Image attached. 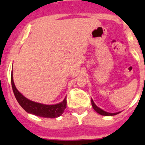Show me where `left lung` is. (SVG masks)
Returning a JSON list of instances; mask_svg holds the SVG:
<instances>
[{
    "label": "left lung",
    "instance_id": "left-lung-1",
    "mask_svg": "<svg viewBox=\"0 0 145 145\" xmlns=\"http://www.w3.org/2000/svg\"><path fill=\"white\" fill-rule=\"evenodd\" d=\"M91 103H92V106H93V109L96 111L97 113H99V114L101 115H104V116H114V115H116L117 114H119V113H115V114H111V113H108L105 111V110H101V108H98L96 105H95V103L93 102V99H91Z\"/></svg>",
    "mask_w": 145,
    "mask_h": 145
}]
</instances>
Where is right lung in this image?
Returning <instances> with one entry per match:
<instances>
[{"label": "right lung", "instance_id": "obj_1", "mask_svg": "<svg viewBox=\"0 0 145 145\" xmlns=\"http://www.w3.org/2000/svg\"><path fill=\"white\" fill-rule=\"evenodd\" d=\"M11 84H12V91H13V93H14L17 101L19 102L20 106L25 110L26 112L41 117L55 118V117L61 116L66 108V105H67L66 97L62 102L57 104V105H43V104L30 101L22 95L15 86L13 79H12V74L11 76Z\"/></svg>", "mask_w": 145, "mask_h": 145}]
</instances>
